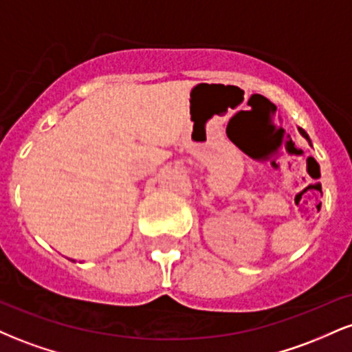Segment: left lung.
I'll return each mask as SVG.
<instances>
[{
    "label": "left lung",
    "instance_id": "8db88e82",
    "mask_svg": "<svg viewBox=\"0 0 352 352\" xmlns=\"http://www.w3.org/2000/svg\"><path fill=\"white\" fill-rule=\"evenodd\" d=\"M298 131H300V134H301L302 137H305V139H306V140H308V142L311 144V140H309V135H308V134H306V132H305V131H302V129H298Z\"/></svg>",
    "mask_w": 352,
    "mask_h": 352
}]
</instances>
